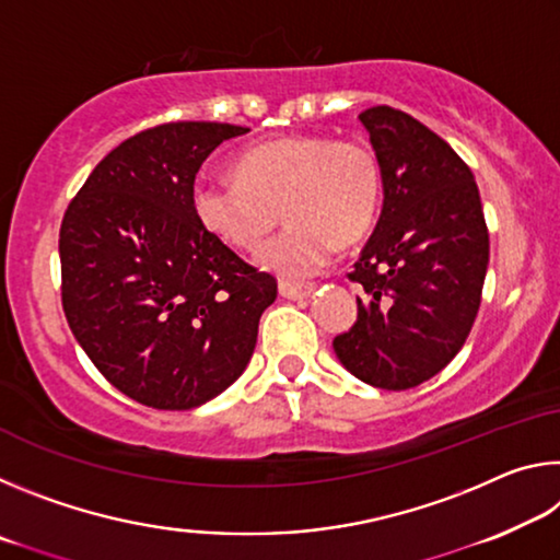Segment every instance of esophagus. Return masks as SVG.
Instances as JSON below:
<instances>
[{
  "instance_id": "obj_1",
  "label": "esophagus",
  "mask_w": 560,
  "mask_h": 560,
  "mask_svg": "<svg viewBox=\"0 0 560 560\" xmlns=\"http://www.w3.org/2000/svg\"><path fill=\"white\" fill-rule=\"evenodd\" d=\"M279 293L283 299H306L314 293V283H296V281H281L279 283Z\"/></svg>"
}]
</instances>
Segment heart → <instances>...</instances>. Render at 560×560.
Here are the masks:
<instances>
[{"label": "heart", "mask_w": 560, "mask_h": 560, "mask_svg": "<svg viewBox=\"0 0 560 560\" xmlns=\"http://www.w3.org/2000/svg\"><path fill=\"white\" fill-rule=\"evenodd\" d=\"M234 175L195 179L197 222L234 249H254L283 212L289 224L257 254L261 267L283 277L316 273L336 246L358 244L383 200L381 160L360 140H267L236 158Z\"/></svg>", "instance_id": "1"}]
</instances>
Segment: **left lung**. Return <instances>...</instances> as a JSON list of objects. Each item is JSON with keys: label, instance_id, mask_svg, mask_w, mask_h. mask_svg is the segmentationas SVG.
Returning <instances> with one entry per match:
<instances>
[{"label": "left lung", "instance_id": "8db88e82", "mask_svg": "<svg viewBox=\"0 0 560 560\" xmlns=\"http://www.w3.org/2000/svg\"><path fill=\"white\" fill-rule=\"evenodd\" d=\"M383 170V212L348 273L363 287L358 320L334 338L346 371L410 390L459 353L477 318L489 232L467 163L420 120L360 113Z\"/></svg>", "mask_w": 560, "mask_h": 560}]
</instances>
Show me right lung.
Here are the masks:
<instances>
[{
	"label": "right lung",
	"instance_id": "add662e5",
	"mask_svg": "<svg viewBox=\"0 0 560 560\" xmlns=\"http://www.w3.org/2000/svg\"><path fill=\"white\" fill-rule=\"evenodd\" d=\"M249 128L179 120L140 130L93 167L59 232L75 340L122 395L192 410L244 373L277 279L197 222L195 175Z\"/></svg>",
	"mask_w": 560,
	"mask_h": 560
}]
</instances>
